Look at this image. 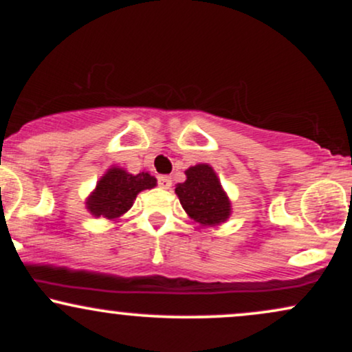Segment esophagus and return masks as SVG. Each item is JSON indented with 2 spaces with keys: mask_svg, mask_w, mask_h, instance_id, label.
I'll return each instance as SVG.
<instances>
[{
  "mask_svg": "<svg viewBox=\"0 0 352 352\" xmlns=\"http://www.w3.org/2000/svg\"><path fill=\"white\" fill-rule=\"evenodd\" d=\"M159 187L160 188H170L172 187V179L168 175H160L159 177Z\"/></svg>",
  "mask_w": 352,
  "mask_h": 352,
  "instance_id": "34e87169",
  "label": "esophagus"
}]
</instances>
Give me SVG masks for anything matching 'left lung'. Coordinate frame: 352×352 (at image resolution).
<instances>
[{
  "label": "left lung",
  "instance_id": "left-lung-1",
  "mask_svg": "<svg viewBox=\"0 0 352 352\" xmlns=\"http://www.w3.org/2000/svg\"><path fill=\"white\" fill-rule=\"evenodd\" d=\"M187 180L177 184L175 193L190 218L204 227H215L228 220L232 204L208 164L193 165L185 170Z\"/></svg>",
  "mask_w": 352,
  "mask_h": 352
}]
</instances>
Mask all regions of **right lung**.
Wrapping results in <instances>:
<instances>
[{"label": "right lung", "mask_w": 352, "mask_h": 352, "mask_svg": "<svg viewBox=\"0 0 352 352\" xmlns=\"http://www.w3.org/2000/svg\"><path fill=\"white\" fill-rule=\"evenodd\" d=\"M155 177L148 172L134 175L120 167H111L100 177L94 192L87 197L86 207L94 217L117 220L134 205L135 197L142 190L153 188Z\"/></svg>", "instance_id": "add662e5"}]
</instances>
